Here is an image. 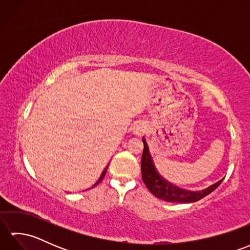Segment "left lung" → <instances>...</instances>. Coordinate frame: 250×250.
Masks as SVG:
<instances>
[{"label": "left lung", "instance_id": "8db88e82", "mask_svg": "<svg viewBox=\"0 0 250 250\" xmlns=\"http://www.w3.org/2000/svg\"><path fill=\"white\" fill-rule=\"evenodd\" d=\"M143 143H144V151H143L141 161L142 178L148 190L158 199L173 202V203H193V202L203 199L207 194L213 192L221 184L222 180H219L218 183L201 191H190L176 187L158 173L144 139H143Z\"/></svg>", "mask_w": 250, "mask_h": 250}]
</instances>
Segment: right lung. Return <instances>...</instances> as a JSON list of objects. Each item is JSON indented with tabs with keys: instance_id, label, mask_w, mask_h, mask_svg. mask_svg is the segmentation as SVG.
Wrapping results in <instances>:
<instances>
[{
	"instance_id": "right-lung-1",
	"label": "right lung",
	"mask_w": 250,
	"mask_h": 250,
	"mask_svg": "<svg viewBox=\"0 0 250 250\" xmlns=\"http://www.w3.org/2000/svg\"><path fill=\"white\" fill-rule=\"evenodd\" d=\"M107 167H108V166L107 167H106V168L104 169V171L102 172V174H101V176H100V178H99V180H98V182L97 183H95L94 185H93V187H94V186H97L100 182H101V180H102L103 178H104V176H105V174H106V169H107Z\"/></svg>"
}]
</instances>
